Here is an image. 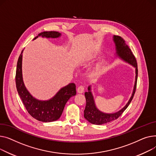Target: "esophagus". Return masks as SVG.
<instances>
[{
	"instance_id": "34e87169",
	"label": "esophagus",
	"mask_w": 156,
	"mask_h": 156,
	"mask_svg": "<svg viewBox=\"0 0 156 156\" xmlns=\"http://www.w3.org/2000/svg\"><path fill=\"white\" fill-rule=\"evenodd\" d=\"M84 86L80 85L78 87V88H77V93H82L84 92Z\"/></svg>"
}]
</instances>
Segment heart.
Masks as SVG:
<instances>
[{"label": "heart", "mask_w": 156, "mask_h": 156, "mask_svg": "<svg viewBox=\"0 0 156 156\" xmlns=\"http://www.w3.org/2000/svg\"><path fill=\"white\" fill-rule=\"evenodd\" d=\"M93 74H94V75H97V74H98V71H94Z\"/></svg>", "instance_id": "heart-1"}]
</instances>
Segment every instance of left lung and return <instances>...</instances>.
I'll return each mask as SVG.
<instances>
[{
    "instance_id": "1",
    "label": "left lung",
    "mask_w": 156,
    "mask_h": 156,
    "mask_svg": "<svg viewBox=\"0 0 156 156\" xmlns=\"http://www.w3.org/2000/svg\"><path fill=\"white\" fill-rule=\"evenodd\" d=\"M113 41L115 44L116 54L118 57L123 60L124 61L130 63V65L135 67V81L133 87V90L131 98L128 101L127 104L120 111L115 113H103L96 108L93 96L90 91V86L88 87V92L85 93V97L86 99V105L84 109V118L86 120L94 125H103L108 122L116 120L119 116H120L124 111L129 106L134 96L136 87L137 77H138V69H137V63L133 54L129 47L125 41L119 36H114Z\"/></svg>"
}]
</instances>
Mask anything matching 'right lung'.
Returning a JSON list of instances; mask_svg holds the SVG:
<instances>
[{"mask_svg": "<svg viewBox=\"0 0 156 156\" xmlns=\"http://www.w3.org/2000/svg\"><path fill=\"white\" fill-rule=\"evenodd\" d=\"M56 38L61 36L57 31H44L38 34L33 39L38 36ZM23 52L18 58L16 73V84L17 93L29 114L40 122H51L57 120L61 116L67 101L76 94V86L74 83H70L62 87L51 99L47 101H40L33 97L24 86L22 75Z\"/></svg>", "mask_w": 156, "mask_h": 156, "instance_id": "add662e5", "label": "right lung"}]
</instances>
